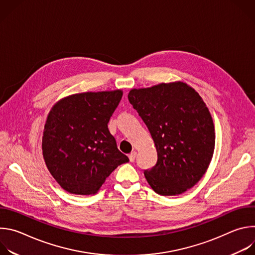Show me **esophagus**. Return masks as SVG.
Wrapping results in <instances>:
<instances>
[{
    "instance_id": "esophagus-1",
    "label": "esophagus",
    "mask_w": 255,
    "mask_h": 255,
    "mask_svg": "<svg viewBox=\"0 0 255 255\" xmlns=\"http://www.w3.org/2000/svg\"><path fill=\"white\" fill-rule=\"evenodd\" d=\"M136 151H133V152H131L129 155H128V157H129V160L131 161V162H133L134 160H135V157H136Z\"/></svg>"
}]
</instances>
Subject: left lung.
I'll return each instance as SVG.
<instances>
[{
  "label": "left lung",
  "mask_w": 255,
  "mask_h": 255,
  "mask_svg": "<svg viewBox=\"0 0 255 255\" xmlns=\"http://www.w3.org/2000/svg\"><path fill=\"white\" fill-rule=\"evenodd\" d=\"M128 100L156 147V164L144 170L152 190L176 196L194 187L205 174L215 147L213 120L199 94L177 82L131 90Z\"/></svg>",
  "instance_id": "left-lung-1"
}]
</instances>
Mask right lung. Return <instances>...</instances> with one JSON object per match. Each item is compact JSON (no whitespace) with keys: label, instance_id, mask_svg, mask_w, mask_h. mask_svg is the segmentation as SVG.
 <instances>
[{"label":"right lung","instance_id":"add662e5","mask_svg":"<svg viewBox=\"0 0 255 255\" xmlns=\"http://www.w3.org/2000/svg\"><path fill=\"white\" fill-rule=\"evenodd\" d=\"M122 96L120 90L76 94L50 111L42 152L48 170L66 192L94 195L118 165L129 161L108 129Z\"/></svg>","mask_w":255,"mask_h":255}]
</instances>
